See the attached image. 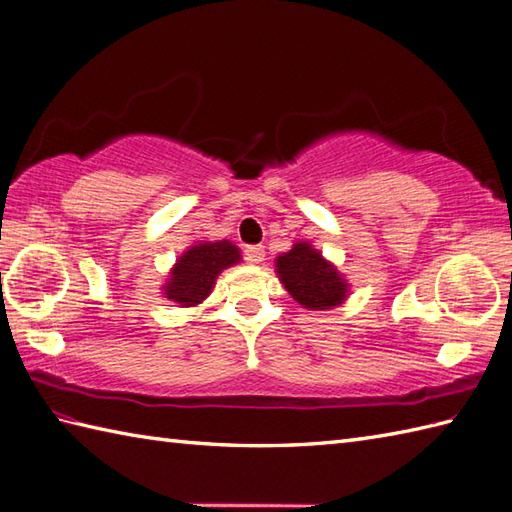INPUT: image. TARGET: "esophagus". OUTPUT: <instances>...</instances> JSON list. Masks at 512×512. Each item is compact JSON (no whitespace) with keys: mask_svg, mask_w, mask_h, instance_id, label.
<instances>
[{"mask_svg":"<svg viewBox=\"0 0 512 512\" xmlns=\"http://www.w3.org/2000/svg\"><path fill=\"white\" fill-rule=\"evenodd\" d=\"M264 257H266L264 246H246L244 248V259H246V262H250V264L264 262Z\"/></svg>","mask_w":512,"mask_h":512,"instance_id":"34e87169","label":"esophagus"}]
</instances>
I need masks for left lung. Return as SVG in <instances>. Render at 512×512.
<instances>
[{"label":"left lung","mask_w":512,"mask_h":512,"mask_svg":"<svg viewBox=\"0 0 512 512\" xmlns=\"http://www.w3.org/2000/svg\"><path fill=\"white\" fill-rule=\"evenodd\" d=\"M277 275L303 308L330 310L345 299L347 284L339 270L306 242L295 244L290 253L277 257Z\"/></svg>","instance_id":"1"}]
</instances>
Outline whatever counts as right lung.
<instances>
[{
	"mask_svg": "<svg viewBox=\"0 0 512 512\" xmlns=\"http://www.w3.org/2000/svg\"><path fill=\"white\" fill-rule=\"evenodd\" d=\"M239 262V250L231 242H204L191 246L171 270V279L165 286V295L178 301L182 308L195 306L209 297L215 277L224 268Z\"/></svg>",
	"mask_w": 512,
	"mask_h": 512,
	"instance_id": "add662e5",
	"label": "right lung"
}]
</instances>
